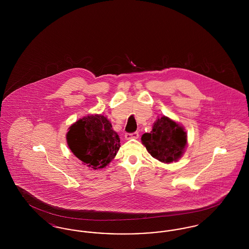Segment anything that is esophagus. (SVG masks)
I'll return each instance as SVG.
<instances>
[{
	"mask_svg": "<svg viewBox=\"0 0 249 249\" xmlns=\"http://www.w3.org/2000/svg\"><path fill=\"white\" fill-rule=\"evenodd\" d=\"M138 137H139V132H138V131H134V132H132V133L127 132V133L125 134V138H126L127 140H129V139H137Z\"/></svg>",
	"mask_w": 249,
	"mask_h": 249,
	"instance_id": "esophagus-1",
	"label": "esophagus"
}]
</instances>
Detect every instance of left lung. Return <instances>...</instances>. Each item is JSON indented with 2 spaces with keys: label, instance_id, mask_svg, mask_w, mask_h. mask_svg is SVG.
I'll return each instance as SVG.
<instances>
[{
  "label": "left lung",
  "instance_id": "obj_1",
  "mask_svg": "<svg viewBox=\"0 0 249 249\" xmlns=\"http://www.w3.org/2000/svg\"><path fill=\"white\" fill-rule=\"evenodd\" d=\"M142 142L156 160L170 163L177 161L187 144V134L178 123L162 117L158 119L150 133L142 134Z\"/></svg>",
  "mask_w": 249,
  "mask_h": 249
}]
</instances>
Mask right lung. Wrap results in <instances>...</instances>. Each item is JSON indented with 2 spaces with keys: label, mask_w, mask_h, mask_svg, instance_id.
I'll return each instance as SVG.
<instances>
[{
  "label": "right lung",
  "mask_w": 249,
  "mask_h": 249,
  "mask_svg": "<svg viewBox=\"0 0 249 249\" xmlns=\"http://www.w3.org/2000/svg\"><path fill=\"white\" fill-rule=\"evenodd\" d=\"M67 142L73 155L94 170L106 167L120 146L118 133L102 115L84 117L72 124L67 133Z\"/></svg>",
  "instance_id": "right-lung-1"
}]
</instances>
